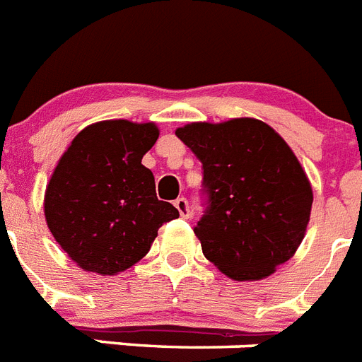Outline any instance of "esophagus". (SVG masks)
<instances>
[{"mask_svg": "<svg viewBox=\"0 0 362 362\" xmlns=\"http://www.w3.org/2000/svg\"><path fill=\"white\" fill-rule=\"evenodd\" d=\"M174 205H175V209L179 211V214H181V218L187 219L192 216V211H190V203H188L185 197H177Z\"/></svg>", "mask_w": 362, "mask_h": 362, "instance_id": "34e87169", "label": "esophagus"}]
</instances>
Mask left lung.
<instances>
[{"mask_svg": "<svg viewBox=\"0 0 362 362\" xmlns=\"http://www.w3.org/2000/svg\"><path fill=\"white\" fill-rule=\"evenodd\" d=\"M175 135L203 165L206 209L194 233L205 258L238 282L269 276L310 223L313 192L293 150L256 119L192 122Z\"/></svg>", "mask_w": 362, "mask_h": 362, "instance_id": "left-lung-1", "label": "left lung"}]
</instances>
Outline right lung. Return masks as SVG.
<instances>
[{"mask_svg":"<svg viewBox=\"0 0 362 362\" xmlns=\"http://www.w3.org/2000/svg\"><path fill=\"white\" fill-rule=\"evenodd\" d=\"M157 137L153 122L102 120L58 160L43 211L54 240L84 271H126L146 256L160 225L179 218L157 199L153 174L141 163Z\"/></svg>","mask_w":362,"mask_h":362,"instance_id":"add662e5","label":"right lung"}]
</instances>
